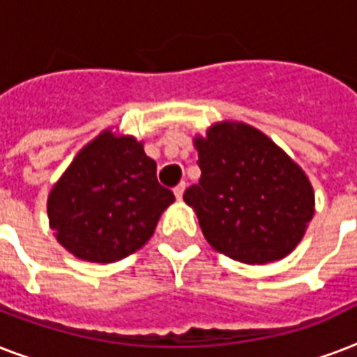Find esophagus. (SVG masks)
Listing matches in <instances>:
<instances>
[{
	"label": "esophagus",
	"instance_id": "esophagus-1",
	"mask_svg": "<svg viewBox=\"0 0 357 357\" xmlns=\"http://www.w3.org/2000/svg\"><path fill=\"white\" fill-rule=\"evenodd\" d=\"M185 187H187V185H185V181H181V183H178L176 187H174V195H176V198H181V196H183Z\"/></svg>",
	"mask_w": 357,
	"mask_h": 357
}]
</instances>
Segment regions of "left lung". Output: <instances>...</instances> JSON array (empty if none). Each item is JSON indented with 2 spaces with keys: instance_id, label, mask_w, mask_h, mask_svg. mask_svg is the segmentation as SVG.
<instances>
[{
  "instance_id": "left-lung-1",
  "label": "left lung",
  "mask_w": 357,
  "mask_h": 357,
  "mask_svg": "<svg viewBox=\"0 0 357 357\" xmlns=\"http://www.w3.org/2000/svg\"><path fill=\"white\" fill-rule=\"evenodd\" d=\"M200 181L185 190L204 237L231 259H282L315 213L307 176L268 137L246 123H215L196 139Z\"/></svg>"
}]
</instances>
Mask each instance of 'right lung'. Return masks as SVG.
Wrapping results in <instances>:
<instances>
[{"mask_svg":"<svg viewBox=\"0 0 357 357\" xmlns=\"http://www.w3.org/2000/svg\"><path fill=\"white\" fill-rule=\"evenodd\" d=\"M157 165L133 137L105 131L77 153L47 198L55 237L70 254L113 263L153 235L174 192L157 181Z\"/></svg>","mask_w":357,"mask_h":357,"instance_id":"right-lung-1","label":"right lung"}]
</instances>
